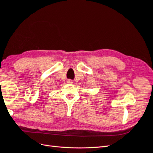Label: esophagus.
<instances>
[{
  "instance_id": "obj_1",
  "label": "esophagus",
  "mask_w": 153,
  "mask_h": 153,
  "mask_svg": "<svg viewBox=\"0 0 153 153\" xmlns=\"http://www.w3.org/2000/svg\"><path fill=\"white\" fill-rule=\"evenodd\" d=\"M68 84H72L73 81H72V80H68Z\"/></svg>"
}]
</instances>
